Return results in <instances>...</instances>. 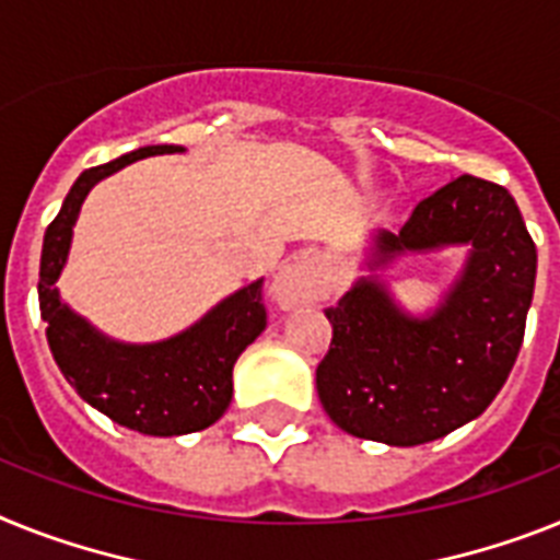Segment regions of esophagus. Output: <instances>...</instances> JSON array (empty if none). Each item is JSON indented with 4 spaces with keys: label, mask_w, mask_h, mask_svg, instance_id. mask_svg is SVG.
I'll return each instance as SVG.
<instances>
[{
    "label": "esophagus",
    "mask_w": 560,
    "mask_h": 560,
    "mask_svg": "<svg viewBox=\"0 0 560 560\" xmlns=\"http://www.w3.org/2000/svg\"><path fill=\"white\" fill-rule=\"evenodd\" d=\"M324 281L322 265L316 258H299L295 265H290L288 270L281 272L279 279V299L284 304L304 302V299H313L318 293Z\"/></svg>",
    "instance_id": "obj_1"
}]
</instances>
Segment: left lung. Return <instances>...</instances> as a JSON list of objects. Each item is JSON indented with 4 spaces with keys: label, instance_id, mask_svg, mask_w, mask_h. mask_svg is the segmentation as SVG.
<instances>
[{
    "label": "left lung",
    "instance_id": "left-lung-1",
    "mask_svg": "<svg viewBox=\"0 0 560 560\" xmlns=\"http://www.w3.org/2000/svg\"><path fill=\"white\" fill-rule=\"evenodd\" d=\"M469 244L462 276L427 318L404 313L378 276L327 307L332 341L316 368L324 410L355 439L416 447L481 416L518 359L538 253L506 187L458 176L398 233L373 238L370 270L404 253Z\"/></svg>",
    "mask_w": 560,
    "mask_h": 560
}]
</instances>
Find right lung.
I'll return each instance as SVG.
<instances>
[{
    "label": "right lung",
    "mask_w": 560,
    "mask_h": 560,
    "mask_svg": "<svg viewBox=\"0 0 560 560\" xmlns=\"http://www.w3.org/2000/svg\"><path fill=\"white\" fill-rule=\"evenodd\" d=\"M182 150L178 144H148L84 171L45 230L39 267V310L48 322V345L70 387L116 424L162 439L205 430L224 416L233 398V364L267 327L265 279L236 290L201 322L156 345H121L102 336L59 299L56 279L68 261L73 224L91 187L125 164Z\"/></svg>",
    "instance_id": "obj_1"
}]
</instances>
